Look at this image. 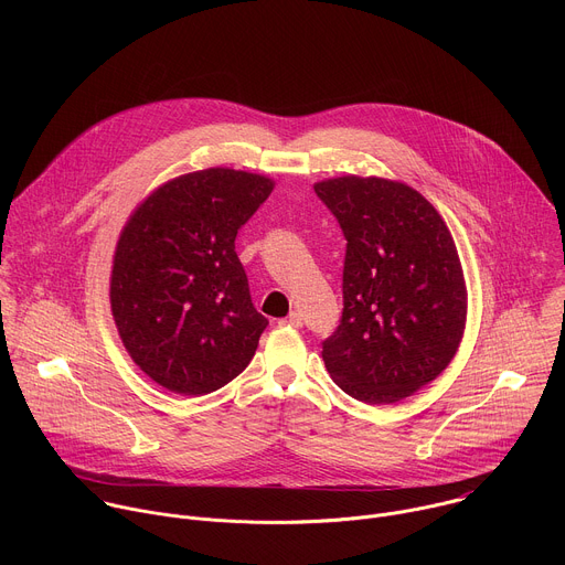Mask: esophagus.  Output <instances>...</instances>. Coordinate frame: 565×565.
<instances>
[{
    "label": "esophagus",
    "mask_w": 565,
    "mask_h": 565,
    "mask_svg": "<svg viewBox=\"0 0 565 565\" xmlns=\"http://www.w3.org/2000/svg\"><path fill=\"white\" fill-rule=\"evenodd\" d=\"M279 324H286V327H292V329H301L303 327V319H301V315L297 310H292L286 319L279 321Z\"/></svg>",
    "instance_id": "1"
}]
</instances>
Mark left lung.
Masks as SVG:
<instances>
[{"label": "left lung", "instance_id": "8db88e82", "mask_svg": "<svg viewBox=\"0 0 565 565\" xmlns=\"http://www.w3.org/2000/svg\"><path fill=\"white\" fill-rule=\"evenodd\" d=\"M315 194L347 238L344 310L321 358L344 393L391 405L436 380L458 351L467 290L456 244L405 183L340 177L315 183Z\"/></svg>", "mask_w": 565, "mask_h": 565}]
</instances>
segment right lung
<instances>
[{
  "label": "right lung",
  "mask_w": 565,
  "mask_h": 565,
  "mask_svg": "<svg viewBox=\"0 0 565 565\" xmlns=\"http://www.w3.org/2000/svg\"><path fill=\"white\" fill-rule=\"evenodd\" d=\"M266 177L210 168L151 192L120 232L111 312L131 360L156 384L205 395L244 371L268 319L234 253L270 196Z\"/></svg>",
  "instance_id": "right-lung-1"
}]
</instances>
